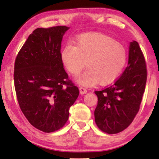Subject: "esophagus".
<instances>
[{
  "instance_id": "obj_1",
  "label": "esophagus",
  "mask_w": 159,
  "mask_h": 159,
  "mask_svg": "<svg viewBox=\"0 0 159 159\" xmlns=\"http://www.w3.org/2000/svg\"><path fill=\"white\" fill-rule=\"evenodd\" d=\"M79 91H80V93L82 94V95L87 93V89L84 88V87H79Z\"/></svg>"
}]
</instances>
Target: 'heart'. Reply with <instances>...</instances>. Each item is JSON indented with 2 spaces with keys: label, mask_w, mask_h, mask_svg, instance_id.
Instances as JSON below:
<instances>
[{
  "label": "heart",
  "mask_w": 159,
  "mask_h": 159,
  "mask_svg": "<svg viewBox=\"0 0 159 159\" xmlns=\"http://www.w3.org/2000/svg\"><path fill=\"white\" fill-rule=\"evenodd\" d=\"M66 69L77 75L87 63L88 69L76 77L84 87L99 83L107 85L116 79L125 67L127 53L125 47L110 36L102 34H86L75 39V45L66 43L61 53Z\"/></svg>",
  "instance_id": "1"
}]
</instances>
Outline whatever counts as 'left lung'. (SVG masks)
Masks as SVG:
<instances>
[{"mask_svg":"<svg viewBox=\"0 0 159 159\" xmlns=\"http://www.w3.org/2000/svg\"><path fill=\"white\" fill-rule=\"evenodd\" d=\"M147 72L138 42L129 44L128 66L114 84L95 91L98 104L94 111L98 129L107 134L119 133L132 123L140 109Z\"/></svg>","mask_w":159,"mask_h":159,"instance_id":"left-lung-1","label":"left lung"}]
</instances>
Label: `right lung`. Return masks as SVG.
I'll return each instance as SVG.
<instances>
[{
    "label": "right lung",
    "instance_id": "right-lung-1",
    "mask_svg": "<svg viewBox=\"0 0 159 159\" xmlns=\"http://www.w3.org/2000/svg\"><path fill=\"white\" fill-rule=\"evenodd\" d=\"M66 26L37 28L16 57L14 84L21 111L33 126L44 132L61 129L79 90L63 68L61 42Z\"/></svg>",
    "mask_w": 159,
    "mask_h": 159
}]
</instances>
